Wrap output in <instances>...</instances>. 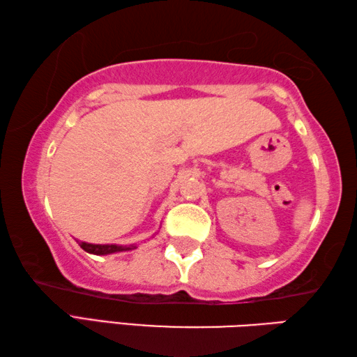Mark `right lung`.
Instances as JSON below:
<instances>
[{
    "label": "right lung",
    "mask_w": 357,
    "mask_h": 357,
    "mask_svg": "<svg viewBox=\"0 0 357 357\" xmlns=\"http://www.w3.org/2000/svg\"><path fill=\"white\" fill-rule=\"evenodd\" d=\"M78 245L84 249L86 252L96 254V255H108L114 252H123V251H131V249H136L135 245L130 246H119V245H91V243L86 241H78Z\"/></svg>",
    "instance_id": "right-lung-1"
}]
</instances>
